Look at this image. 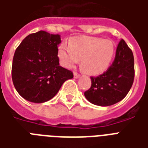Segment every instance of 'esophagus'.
Instances as JSON below:
<instances>
[{
    "label": "esophagus",
    "mask_w": 148,
    "mask_h": 148,
    "mask_svg": "<svg viewBox=\"0 0 148 148\" xmlns=\"http://www.w3.org/2000/svg\"><path fill=\"white\" fill-rule=\"evenodd\" d=\"M74 78H76V79L79 78V77H80V74H78L77 73H76V72H74Z\"/></svg>",
    "instance_id": "34e87169"
}]
</instances>
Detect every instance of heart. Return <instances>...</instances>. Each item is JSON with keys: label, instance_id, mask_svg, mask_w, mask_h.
I'll return each mask as SVG.
<instances>
[{"label": "heart", "instance_id": "1", "mask_svg": "<svg viewBox=\"0 0 148 148\" xmlns=\"http://www.w3.org/2000/svg\"><path fill=\"white\" fill-rule=\"evenodd\" d=\"M115 46L110 40L98 38H77L70 45H61L58 57L61 64L72 68L81 61L84 71L90 75H97L108 69L115 54Z\"/></svg>", "mask_w": 148, "mask_h": 148}]
</instances>
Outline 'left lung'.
Returning a JSON list of instances; mask_svg holds the SVG:
<instances>
[{"label":"left lung","instance_id":"left-lung-1","mask_svg":"<svg viewBox=\"0 0 148 148\" xmlns=\"http://www.w3.org/2000/svg\"><path fill=\"white\" fill-rule=\"evenodd\" d=\"M134 77V60L131 50L124 40L117 45L112 64L97 77H91V87L84 92L89 102L107 107L119 102L125 97Z\"/></svg>","mask_w":148,"mask_h":148}]
</instances>
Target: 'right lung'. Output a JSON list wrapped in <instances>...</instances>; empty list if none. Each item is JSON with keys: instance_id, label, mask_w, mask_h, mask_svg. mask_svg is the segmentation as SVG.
<instances>
[{"instance_id": "right-lung-1", "label": "right lung", "mask_w": 148, "mask_h": 148, "mask_svg": "<svg viewBox=\"0 0 148 148\" xmlns=\"http://www.w3.org/2000/svg\"><path fill=\"white\" fill-rule=\"evenodd\" d=\"M60 35L40 31L27 36L15 51L12 80L18 94L33 103L53 98L71 71L60 67L58 57Z\"/></svg>"}]
</instances>
